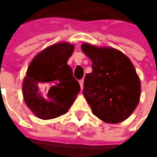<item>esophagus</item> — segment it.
<instances>
[{"mask_svg":"<svg viewBox=\"0 0 157 157\" xmlns=\"http://www.w3.org/2000/svg\"><path fill=\"white\" fill-rule=\"evenodd\" d=\"M78 82H79V85H80L81 89H83V87H84V79H80Z\"/></svg>","mask_w":157,"mask_h":157,"instance_id":"obj_1","label":"esophagus"}]
</instances>
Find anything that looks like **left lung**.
<instances>
[{"instance_id": "obj_1", "label": "left lung", "mask_w": 157, "mask_h": 157, "mask_svg": "<svg viewBox=\"0 0 157 157\" xmlns=\"http://www.w3.org/2000/svg\"><path fill=\"white\" fill-rule=\"evenodd\" d=\"M92 60L83 94L95 116L107 123H120L135 111L141 97V81L130 59L113 48L83 44Z\"/></svg>"}]
</instances>
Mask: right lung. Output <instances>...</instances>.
I'll use <instances>...</instances> for the list:
<instances>
[{"label":"right lung","instance_id":"1","mask_svg":"<svg viewBox=\"0 0 157 157\" xmlns=\"http://www.w3.org/2000/svg\"><path fill=\"white\" fill-rule=\"evenodd\" d=\"M74 45L58 43L34 57L22 83L24 101L34 114L43 120L66 113L80 91L78 82L67 64Z\"/></svg>","mask_w":157,"mask_h":157}]
</instances>
